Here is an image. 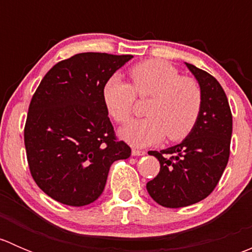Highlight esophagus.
Listing matches in <instances>:
<instances>
[{
  "instance_id": "1",
  "label": "esophagus",
  "mask_w": 252,
  "mask_h": 252,
  "mask_svg": "<svg viewBox=\"0 0 252 252\" xmlns=\"http://www.w3.org/2000/svg\"><path fill=\"white\" fill-rule=\"evenodd\" d=\"M145 154H146V152L141 151V150H136V149L131 150V155H133V156H144Z\"/></svg>"
}]
</instances>
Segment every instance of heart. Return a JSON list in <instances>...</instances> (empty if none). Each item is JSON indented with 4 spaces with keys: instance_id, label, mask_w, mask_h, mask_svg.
I'll list each match as a JSON object with an SVG mask.
<instances>
[{
    "instance_id": "1",
    "label": "heart",
    "mask_w": 252,
    "mask_h": 252,
    "mask_svg": "<svg viewBox=\"0 0 252 252\" xmlns=\"http://www.w3.org/2000/svg\"><path fill=\"white\" fill-rule=\"evenodd\" d=\"M131 84L112 77L103 86V102L114 122L126 124L133 114L136 96L151 97L147 118L133 121L121 135L134 146H150L167 135L179 141L194 129L202 107V91L194 78L180 75L177 68L162 60L138 63L129 70Z\"/></svg>"
}]
</instances>
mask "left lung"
Listing matches in <instances>:
<instances>
[{"label": "left lung", "instance_id": "1", "mask_svg": "<svg viewBox=\"0 0 252 252\" xmlns=\"http://www.w3.org/2000/svg\"><path fill=\"white\" fill-rule=\"evenodd\" d=\"M202 91V107L187 139L162 151H149L159 172L146 184L150 196L163 207L201 201L215 190L230 155L233 116L224 90L206 70L187 63Z\"/></svg>", "mask_w": 252, "mask_h": 252}]
</instances>
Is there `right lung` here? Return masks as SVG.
I'll use <instances>...</instances> for the list:
<instances>
[{
  "mask_svg": "<svg viewBox=\"0 0 252 252\" xmlns=\"http://www.w3.org/2000/svg\"><path fill=\"white\" fill-rule=\"evenodd\" d=\"M131 55L84 52L53 65L32 95L24 126L28 166L56 201L85 206L105 189L111 164L131 150L114 133L103 86Z\"/></svg>",
  "mask_w": 252,
  "mask_h": 252,
  "instance_id": "obj_1",
  "label": "right lung"
}]
</instances>
